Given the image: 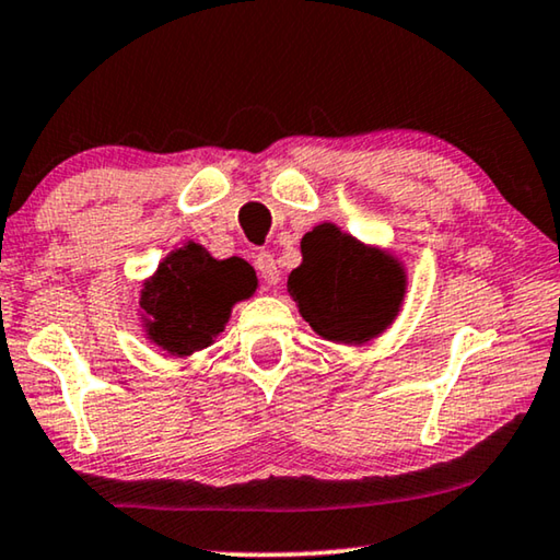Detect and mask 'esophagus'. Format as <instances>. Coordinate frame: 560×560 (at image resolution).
<instances>
[{
	"label": "esophagus",
	"mask_w": 560,
	"mask_h": 560,
	"mask_svg": "<svg viewBox=\"0 0 560 560\" xmlns=\"http://www.w3.org/2000/svg\"><path fill=\"white\" fill-rule=\"evenodd\" d=\"M255 268L257 275L268 282V285H278L280 280V270H278V262H275V257L270 253H257L255 255Z\"/></svg>",
	"instance_id": "esophagus-1"
}]
</instances>
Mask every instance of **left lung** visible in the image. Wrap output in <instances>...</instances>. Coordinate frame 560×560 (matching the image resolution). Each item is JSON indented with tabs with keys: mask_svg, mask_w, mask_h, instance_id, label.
<instances>
[{
	"mask_svg": "<svg viewBox=\"0 0 560 560\" xmlns=\"http://www.w3.org/2000/svg\"><path fill=\"white\" fill-rule=\"evenodd\" d=\"M300 250L303 262L290 272L288 290L320 338L363 346L395 320L406 298V270L393 255L332 222L307 232Z\"/></svg>",
	"mask_w": 560,
	"mask_h": 560,
	"instance_id": "obj_1",
	"label": "left lung"
}]
</instances>
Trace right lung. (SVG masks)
<instances>
[{
  "instance_id": "add662e5",
  "label": "right lung",
  "mask_w": 560,
  "mask_h": 560,
  "mask_svg": "<svg viewBox=\"0 0 560 560\" xmlns=\"http://www.w3.org/2000/svg\"><path fill=\"white\" fill-rule=\"evenodd\" d=\"M257 288L255 270L240 257L214 260L202 245L187 243L144 280L140 307L148 338L170 355L187 358L225 330L230 310Z\"/></svg>"
}]
</instances>
